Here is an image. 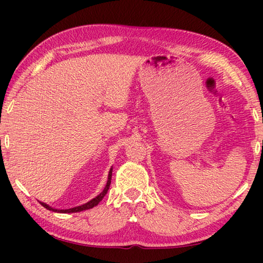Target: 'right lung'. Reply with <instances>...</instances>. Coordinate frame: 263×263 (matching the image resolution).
<instances>
[{"label":"right lung","mask_w":263,"mask_h":263,"mask_svg":"<svg viewBox=\"0 0 263 263\" xmlns=\"http://www.w3.org/2000/svg\"><path fill=\"white\" fill-rule=\"evenodd\" d=\"M111 175H112V168L110 169L109 176H108V182H106V185H105V188L103 189V191H102V193H101L100 195H97L95 198H92L91 201H89L88 203L83 204V205L75 206V208H70V209H65V210H60V209H53V208H51L50 205H47L46 203L41 202V204H42V205H43L44 208L47 209V210L54 211V212H60V213H72V212H80V211H83V210H88V209H91V208L96 206L97 204H99V203L102 201V199H103L105 194L108 193L109 186H110V183H111Z\"/></svg>","instance_id":"1"}]
</instances>
